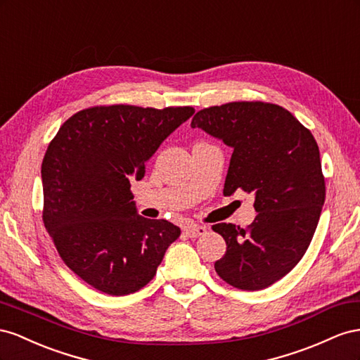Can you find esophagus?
Segmentation results:
<instances>
[{
  "label": "esophagus",
  "instance_id": "1",
  "mask_svg": "<svg viewBox=\"0 0 360 360\" xmlns=\"http://www.w3.org/2000/svg\"><path fill=\"white\" fill-rule=\"evenodd\" d=\"M184 233H186L190 238H196V237H200V235L207 233V228H205V226L191 224V226H187V228H184Z\"/></svg>",
  "mask_w": 360,
  "mask_h": 360
}]
</instances>
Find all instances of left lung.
Here are the masks:
<instances>
[{
  "mask_svg": "<svg viewBox=\"0 0 360 360\" xmlns=\"http://www.w3.org/2000/svg\"><path fill=\"white\" fill-rule=\"evenodd\" d=\"M191 128L233 149L223 194L252 193L258 212L248 229L212 226L228 245L214 269L233 288L264 290L288 274L312 241L326 199L320 149L288 110L261 101L203 108Z\"/></svg>",
  "mask_w": 360,
  "mask_h": 360,
  "instance_id": "left-lung-1",
  "label": "left lung"
}]
</instances>
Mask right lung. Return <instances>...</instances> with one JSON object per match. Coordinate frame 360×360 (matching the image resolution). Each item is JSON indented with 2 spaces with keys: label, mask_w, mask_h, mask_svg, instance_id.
Listing matches in <instances>:
<instances>
[{
  "label": "right lung",
  "mask_w": 360,
  "mask_h": 360,
  "mask_svg": "<svg viewBox=\"0 0 360 360\" xmlns=\"http://www.w3.org/2000/svg\"><path fill=\"white\" fill-rule=\"evenodd\" d=\"M193 107L99 105L60 127L42 161L44 224L60 258L98 291L127 295L157 273L181 235L167 220L137 214L129 179Z\"/></svg>",
  "instance_id": "add662e5"
}]
</instances>
